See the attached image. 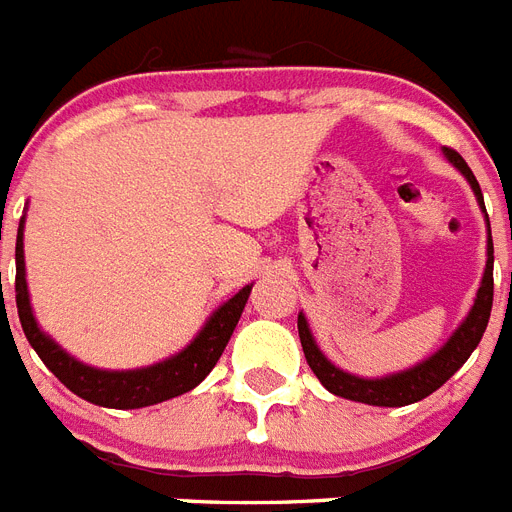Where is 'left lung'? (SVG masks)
<instances>
[{
	"label": "left lung",
	"instance_id": "obj_1",
	"mask_svg": "<svg viewBox=\"0 0 512 512\" xmlns=\"http://www.w3.org/2000/svg\"><path fill=\"white\" fill-rule=\"evenodd\" d=\"M452 166H455L465 179H468L470 190L476 195L478 206L486 214L484 195L478 187L473 171L468 169V163L463 161V155H457L455 150H444ZM492 298H494V245H492V227H489V216H486V267L478 293L473 298L470 312L465 314V320L457 325V330L447 338V343L439 351H433L431 357H425L418 365L407 367V370L388 372L380 378H365V375H354L341 367H335L330 359L325 357L314 341L309 322H306L304 312H298V338L304 346V357L312 367V372L320 378L322 386L335 396L351 399V402L372 404V407H404V404H415L425 396H431L436 388H441L460 367L468 362L473 349L481 341L486 325H489V314H492Z\"/></svg>",
	"mask_w": 512,
	"mask_h": 512
}]
</instances>
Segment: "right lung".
<instances>
[{
	"label": "right lung",
	"mask_w": 512,
	"mask_h": 512,
	"mask_svg": "<svg viewBox=\"0 0 512 512\" xmlns=\"http://www.w3.org/2000/svg\"><path fill=\"white\" fill-rule=\"evenodd\" d=\"M23 227H26V216H20L18 240H15V304H18L20 325L39 359L65 388H71L73 394L92 404H100V407H110V410H140V407H150V404L187 394L214 370L224 346L230 343V335L245 304H248L253 282L245 285L243 290H237L235 296L227 298L219 309H214L198 335L177 354H171L155 365L137 367V370H100V367L84 365L73 354H68L36 322L26 282Z\"/></svg>",
	"instance_id": "right-lung-1"
}]
</instances>
